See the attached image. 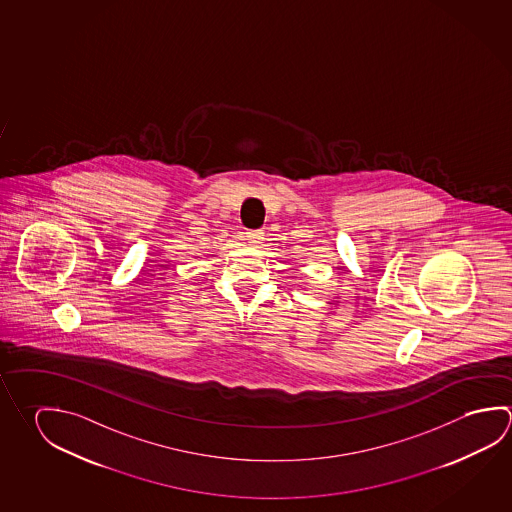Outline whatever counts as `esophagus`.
Returning <instances> with one entry per match:
<instances>
[{
  "label": "esophagus",
  "instance_id": "34e87169",
  "mask_svg": "<svg viewBox=\"0 0 512 512\" xmlns=\"http://www.w3.org/2000/svg\"><path fill=\"white\" fill-rule=\"evenodd\" d=\"M262 239H264V232L262 230H250V232H246V241L250 246H257V244L262 243Z\"/></svg>",
  "mask_w": 512,
  "mask_h": 512
}]
</instances>
